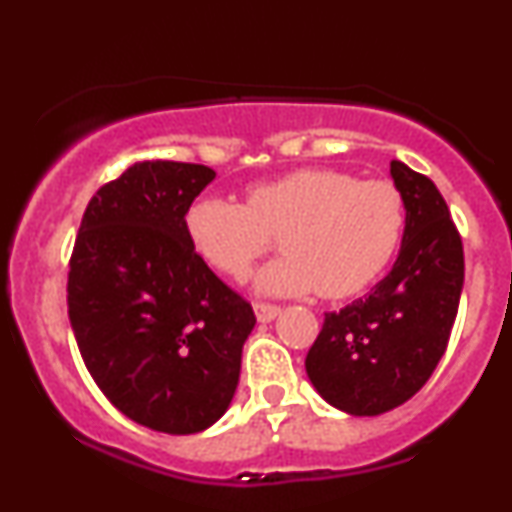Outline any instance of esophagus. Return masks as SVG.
Wrapping results in <instances>:
<instances>
[{
  "instance_id": "34e87169",
  "label": "esophagus",
  "mask_w": 512,
  "mask_h": 512,
  "mask_svg": "<svg viewBox=\"0 0 512 512\" xmlns=\"http://www.w3.org/2000/svg\"><path fill=\"white\" fill-rule=\"evenodd\" d=\"M281 308L279 305H272V303H255V315L260 322H272L274 317H279Z\"/></svg>"
}]
</instances>
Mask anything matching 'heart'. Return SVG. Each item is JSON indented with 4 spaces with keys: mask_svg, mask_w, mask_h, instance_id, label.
Instances as JSON below:
<instances>
[{
    "mask_svg": "<svg viewBox=\"0 0 512 512\" xmlns=\"http://www.w3.org/2000/svg\"><path fill=\"white\" fill-rule=\"evenodd\" d=\"M407 231V202L387 180L334 168L293 170L248 187L245 204L202 195L185 211L190 245L216 272L248 274L279 233L284 255L252 279L264 296L349 298L390 267Z\"/></svg>",
    "mask_w": 512,
    "mask_h": 512,
    "instance_id": "heart-1",
    "label": "heart"
}]
</instances>
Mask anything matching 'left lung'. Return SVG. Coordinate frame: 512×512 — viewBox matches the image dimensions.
Wrapping results in <instances>:
<instances>
[{"label": "left lung", "instance_id": "obj_1", "mask_svg": "<svg viewBox=\"0 0 512 512\" xmlns=\"http://www.w3.org/2000/svg\"><path fill=\"white\" fill-rule=\"evenodd\" d=\"M390 175L407 202V231L390 274L339 313H327L305 356L310 383L351 416L411 399L448 349L464 284L462 238L433 180L402 161Z\"/></svg>", "mask_w": 512, "mask_h": 512}]
</instances>
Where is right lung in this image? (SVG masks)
<instances>
[{"mask_svg": "<svg viewBox=\"0 0 512 512\" xmlns=\"http://www.w3.org/2000/svg\"><path fill=\"white\" fill-rule=\"evenodd\" d=\"M216 173L142 161L91 197L69 262V322L88 373L127 419L199 433L236 395L252 305L197 255L185 211Z\"/></svg>", "mask_w": 512, "mask_h": 512, "instance_id": "obj_1", "label": "right lung"}]
</instances>
